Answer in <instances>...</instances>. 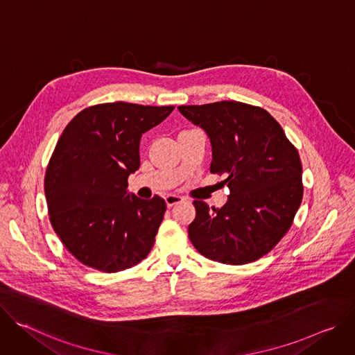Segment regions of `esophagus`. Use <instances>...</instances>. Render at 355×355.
<instances>
[{
	"mask_svg": "<svg viewBox=\"0 0 355 355\" xmlns=\"http://www.w3.org/2000/svg\"><path fill=\"white\" fill-rule=\"evenodd\" d=\"M184 199H185L184 196L170 193V195L166 196V204H167L168 208H171V207H174V205H177V204H181V202H184Z\"/></svg>",
	"mask_w": 355,
	"mask_h": 355,
	"instance_id": "obj_1",
	"label": "esophagus"
}]
</instances>
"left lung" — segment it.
<instances>
[{"label": "left lung", "mask_w": 355, "mask_h": 355, "mask_svg": "<svg viewBox=\"0 0 355 355\" xmlns=\"http://www.w3.org/2000/svg\"><path fill=\"white\" fill-rule=\"evenodd\" d=\"M178 111L205 130L211 171L225 174L230 195L222 208L193 200L188 226L193 247L209 260L240 266L267 252L289 230L300 207L302 164L281 125L263 108L237 101L181 105Z\"/></svg>", "instance_id": "obj_1"}]
</instances>
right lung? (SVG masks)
<instances>
[{"instance_id": "obj_1", "label": "right lung", "mask_w": 355, "mask_h": 355, "mask_svg": "<svg viewBox=\"0 0 355 355\" xmlns=\"http://www.w3.org/2000/svg\"><path fill=\"white\" fill-rule=\"evenodd\" d=\"M173 111L119 101L81 111L63 130L44 195L50 223L84 266L116 272L148 256L167 207L129 192L128 177L140 167L141 135Z\"/></svg>"}]
</instances>
